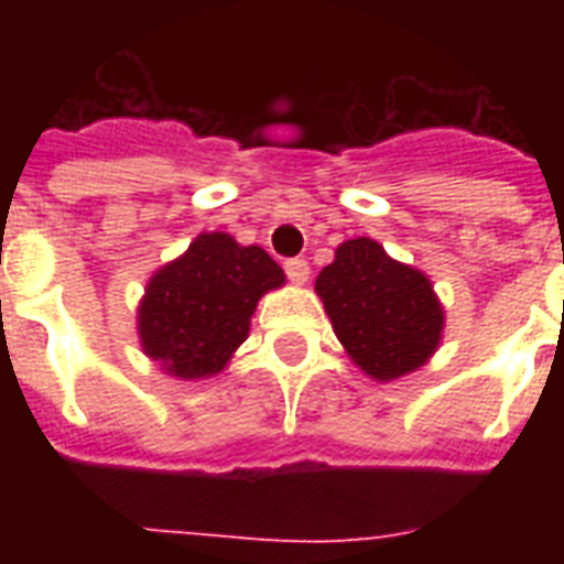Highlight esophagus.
Returning <instances> with one entry per match:
<instances>
[{"label":"esophagus","instance_id":"1","mask_svg":"<svg viewBox=\"0 0 564 564\" xmlns=\"http://www.w3.org/2000/svg\"><path fill=\"white\" fill-rule=\"evenodd\" d=\"M283 272H286V278H290L292 283H307L310 263L307 260H301V257H292V260L283 263Z\"/></svg>","mask_w":564,"mask_h":564}]
</instances>
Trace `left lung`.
I'll use <instances>...</instances> for the list:
<instances>
[{
	"mask_svg": "<svg viewBox=\"0 0 564 564\" xmlns=\"http://www.w3.org/2000/svg\"><path fill=\"white\" fill-rule=\"evenodd\" d=\"M316 292L345 351L377 380L424 366L442 339L445 316L427 278L392 260L369 237L336 248Z\"/></svg>",
	"mask_w": 564,
	"mask_h": 564,
	"instance_id": "left-lung-1",
	"label": "left lung"
}]
</instances>
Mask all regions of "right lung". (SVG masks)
Segmentation results:
<instances>
[{"instance_id":"obj_1","label":"right lung","mask_w":564,"mask_h":564,"mask_svg":"<svg viewBox=\"0 0 564 564\" xmlns=\"http://www.w3.org/2000/svg\"><path fill=\"white\" fill-rule=\"evenodd\" d=\"M281 283L283 269L263 248L237 246L219 230L202 234L145 290L143 351L184 380L216 375L246 343L260 295Z\"/></svg>"}]
</instances>
